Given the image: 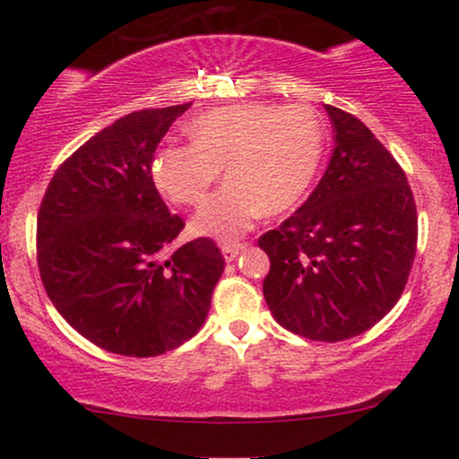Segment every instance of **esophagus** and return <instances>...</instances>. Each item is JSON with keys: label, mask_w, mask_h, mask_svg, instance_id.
I'll return each mask as SVG.
<instances>
[{"label": "esophagus", "mask_w": 459, "mask_h": 459, "mask_svg": "<svg viewBox=\"0 0 459 459\" xmlns=\"http://www.w3.org/2000/svg\"><path fill=\"white\" fill-rule=\"evenodd\" d=\"M244 250V244H223L221 247V253H223V259L228 261V263H231V261H236V256L240 255Z\"/></svg>", "instance_id": "obj_1"}]
</instances>
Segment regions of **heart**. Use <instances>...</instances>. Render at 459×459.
<instances>
[{"mask_svg":"<svg viewBox=\"0 0 459 459\" xmlns=\"http://www.w3.org/2000/svg\"><path fill=\"white\" fill-rule=\"evenodd\" d=\"M190 143L162 148L152 162L159 190L198 204L225 165L228 184L194 215V231L236 240L263 212L278 215L303 198L324 152V125L309 106L242 102L206 110L187 125Z\"/></svg>","mask_w":459,"mask_h":459,"instance_id":"heart-1","label":"heart"}]
</instances>
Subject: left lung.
<instances>
[{"mask_svg":"<svg viewBox=\"0 0 459 459\" xmlns=\"http://www.w3.org/2000/svg\"><path fill=\"white\" fill-rule=\"evenodd\" d=\"M332 156L305 204L259 238L272 263L263 294L275 322L338 342L378 324L411 272L418 215L403 169L349 112L325 104Z\"/></svg>","mask_w":459,"mask_h":459,"instance_id":"8db88e82","label":"left lung"}]
</instances>
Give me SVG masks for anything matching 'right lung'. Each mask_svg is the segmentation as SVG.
<instances>
[{"mask_svg": "<svg viewBox=\"0 0 459 459\" xmlns=\"http://www.w3.org/2000/svg\"><path fill=\"white\" fill-rule=\"evenodd\" d=\"M192 104L131 112L87 140L49 181L37 263L56 309L100 349L154 357L204 324L225 261L209 238L167 256L181 217L156 190L154 150Z\"/></svg>", "mask_w": 459, "mask_h": 459, "instance_id": "obj_1", "label": "right lung"}]
</instances>
